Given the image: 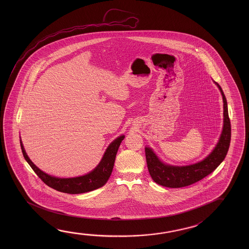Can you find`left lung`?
Returning <instances> with one entry per match:
<instances>
[{"label":"left lung","mask_w":249,"mask_h":249,"mask_svg":"<svg viewBox=\"0 0 249 249\" xmlns=\"http://www.w3.org/2000/svg\"><path fill=\"white\" fill-rule=\"evenodd\" d=\"M220 89L223 99V115L224 125L219 142L217 143L212 153L203 160L198 163L185 167L169 166L161 162L150 147L145 148L147 168L152 179L159 185L167 188H177L187 187L196 183L214 171L220 165L229 151L231 141V123L229 116L228 103L220 86L215 82Z\"/></svg>","instance_id":"obj_1"}]
</instances>
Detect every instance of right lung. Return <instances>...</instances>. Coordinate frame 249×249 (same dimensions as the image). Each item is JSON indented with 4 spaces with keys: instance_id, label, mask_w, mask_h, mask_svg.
Listing matches in <instances>:
<instances>
[{
    "instance_id": "add662e5",
    "label": "right lung",
    "mask_w": 249,
    "mask_h": 249,
    "mask_svg": "<svg viewBox=\"0 0 249 249\" xmlns=\"http://www.w3.org/2000/svg\"><path fill=\"white\" fill-rule=\"evenodd\" d=\"M124 135L115 139L107 148L105 154L102 157L101 162L94 170L86 176L75 177V178H57L47 175L44 172L40 170L35 164L30 160L29 156L26 154L21 141H20L21 152L25 160L28 161L29 166L32 167L38 177L50 188L67 194H82L86 192L93 191L94 189L102 188L109 179L111 173L113 171L114 160L117 154L119 147L124 139Z\"/></svg>"
}]
</instances>
